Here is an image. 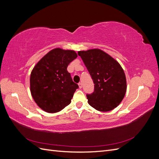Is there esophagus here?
<instances>
[{"label": "esophagus", "instance_id": "obj_1", "mask_svg": "<svg viewBox=\"0 0 159 159\" xmlns=\"http://www.w3.org/2000/svg\"><path fill=\"white\" fill-rule=\"evenodd\" d=\"M78 85H79V88H80V89L82 88V84H81V83H79V84H78Z\"/></svg>", "mask_w": 159, "mask_h": 159}]
</instances>
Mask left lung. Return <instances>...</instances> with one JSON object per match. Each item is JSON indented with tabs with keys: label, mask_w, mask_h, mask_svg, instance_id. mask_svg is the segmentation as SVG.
Returning a JSON list of instances; mask_svg holds the SVG:
<instances>
[{
	"label": "left lung",
	"mask_w": 159,
	"mask_h": 159,
	"mask_svg": "<svg viewBox=\"0 0 159 159\" xmlns=\"http://www.w3.org/2000/svg\"><path fill=\"white\" fill-rule=\"evenodd\" d=\"M94 83L87 94L88 103L99 111H109L121 102L127 91L125 74L118 61L99 49L79 51Z\"/></svg>",
	"instance_id": "left-lung-1"
}]
</instances>
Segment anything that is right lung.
Instances as JSON below:
<instances>
[{
	"instance_id": "right-lung-1",
	"label": "right lung",
	"mask_w": 159,
	"mask_h": 159,
	"mask_svg": "<svg viewBox=\"0 0 159 159\" xmlns=\"http://www.w3.org/2000/svg\"><path fill=\"white\" fill-rule=\"evenodd\" d=\"M78 55L74 50L55 48L50 51L33 68L30 91L36 104L48 113H57L71 103L79 88L67 70Z\"/></svg>"
}]
</instances>
